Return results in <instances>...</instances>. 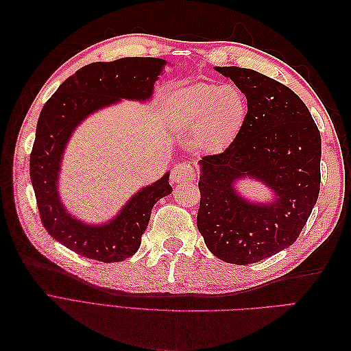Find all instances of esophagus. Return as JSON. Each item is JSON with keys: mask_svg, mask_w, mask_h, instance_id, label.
<instances>
[{"mask_svg": "<svg viewBox=\"0 0 351 351\" xmlns=\"http://www.w3.org/2000/svg\"><path fill=\"white\" fill-rule=\"evenodd\" d=\"M196 180V169L192 164L182 162L174 165L171 171V182L173 183H184V182H193Z\"/></svg>", "mask_w": 351, "mask_h": 351, "instance_id": "esophagus-1", "label": "esophagus"}]
</instances>
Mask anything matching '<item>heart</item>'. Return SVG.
I'll return each instance as SVG.
<instances>
[{"instance_id": "1", "label": "heart", "mask_w": 351, "mask_h": 351, "mask_svg": "<svg viewBox=\"0 0 351 351\" xmlns=\"http://www.w3.org/2000/svg\"><path fill=\"white\" fill-rule=\"evenodd\" d=\"M247 102L236 86L196 84L176 102L174 121L195 132L196 146L205 151L224 149L241 132Z\"/></svg>"}]
</instances>
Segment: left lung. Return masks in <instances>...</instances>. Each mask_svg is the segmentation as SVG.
I'll return each instance as SVG.
<instances>
[{"label":"left lung","mask_w":351,"mask_h":351,"mask_svg":"<svg viewBox=\"0 0 351 351\" xmlns=\"http://www.w3.org/2000/svg\"><path fill=\"white\" fill-rule=\"evenodd\" d=\"M247 99V117L224 152L200 164L197 230L208 249L236 265L261 262L297 240L319 196L321 133L304 102L265 74L215 67ZM244 176L274 192L269 204H253L237 193Z\"/></svg>","instance_id":"1"}]
</instances>
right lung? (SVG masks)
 Segmentation results:
<instances>
[{"label":"right lung","instance_id":"right-lung-1","mask_svg":"<svg viewBox=\"0 0 351 351\" xmlns=\"http://www.w3.org/2000/svg\"><path fill=\"white\" fill-rule=\"evenodd\" d=\"M165 64V60L149 57L92 62L62 82L40 111L30 154V182L40 221L51 237L80 256L105 263L133 256L141 246L154 205L173 192L167 173L133 195L119 215L101 226L74 218L58 195L62 154L76 127L92 112L120 99H149Z\"/></svg>","mask_w":351,"mask_h":351}]
</instances>
